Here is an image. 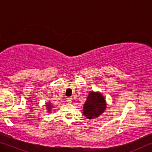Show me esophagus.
Wrapping results in <instances>:
<instances>
[{
    "mask_svg": "<svg viewBox=\"0 0 152 152\" xmlns=\"http://www.w3.org/2000/svg\"><path fill=\"white\" fill-rule=\"evenodd\" d=\"M66 102H67L68 103H71L72 102V98H71V97H67V98L66 99Z\"/></svg>",
    "mask_w": 152,
    "mask_h": 152,
    "instance_id": "obj_1",
    "label": "esophagus"
}]
</instances>
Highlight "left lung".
<instances>
[{
	"instance_id": "1",
	"label": "left lung",
	"mask_w": 152,
	"mask_h": 152,
	"mask_svg": "<svg viewBox=\"0 0 152 152\" xmlns=\"http://www.w3.org/2000/svg\"><path fill=\"white\" fill-rule=\"evenodd\" d=\"M106 108V100L100 92H90L83 106V114L88 120L96 118Z\"/></svg>"
}]
</instances>
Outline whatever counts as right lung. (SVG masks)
<instances>
[{
	"label": "right lung",
	"instance_id": "obj_1",
	"mask_svg": "<svg viewBox=\"0 0 152 152\" xmlns=\"http://www.w3.org/2000/svg\"><path fill=\"white\" fill-rule=\"evenodd\" d=\"M46 109H47V110H48V113H50V111L51 110L52 108H53V105L50 104V102H48V103H46Z\"/></svg>",
	"mask_w": 152,
	"mask_h": 152
}]
</instances>
